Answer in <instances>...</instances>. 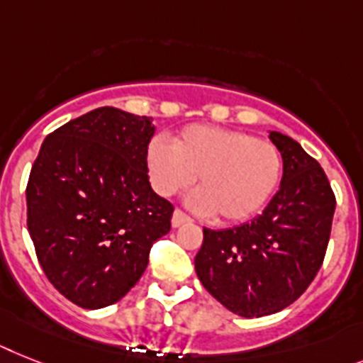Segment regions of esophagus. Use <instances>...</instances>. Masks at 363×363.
Returning <instances> with one entry per match:
<instances>
[{"label":"esophagus","instance_id":"1","mask_svg":"<svg viewBox=\"0 0 363 363\" xmlns=\"http://www.w3.org/2000/svg\"><path fill=\"white\" fill-rule=\"evenodd\" d=\"M191 223V217L189 215H185L182 209H174V213H172V226L174 228H178V226H182V224H187Z\"/></svg>","mask_w":363,"mask_h":363}]
</instances>
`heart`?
Here are the masks:
<instances>
[{
  "mask_svg": "<svg viewBox=\"0 0 363 363\" xmlns=\"http://www.w3.org/2000/svg\"><path fill=\"white\" fill-rule=\"evenodd\" d=\"M150 182L161 196L199 185L187 203L202 215L218 213L226 223L254 217L280 185L282 154L269 140L242 131L189 125L172 145L161 137L146 150Z\"/></svg>",
  "mask_w": 363,
  "mask_h": 363,
  "instance_id": "1",
  "label": "heart"
}]
</instances>
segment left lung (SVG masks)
<instances>
[{"instance_id": "left-lung-1", "label": "left lung", "mask_w": 363, "mask_h": 363, "mask_svg": "<svg viewBox=\"0 0 363 363\" xmlns=\"http://www.w3.org/2000/svg\"><path fill=\"white\" fill-rule=\"evenodd\" d=\"M269 139L284 161L278 193L250 223L203 228L194 257L202 286L248 319L277 313L306 291L325 259L336 209L321 164L280 131Z\"/></svg>"}]
</instances>
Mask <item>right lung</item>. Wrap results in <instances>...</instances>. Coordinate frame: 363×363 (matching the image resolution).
Here are the masks:
<instances>
[{
  "label": "right lung",
  "mask_w": 363,
  "mask_h": 363,
  "mask_svg": "<svg viewBox=\"0 0 363 363\" xmlns=\"http://www.w3.org/2000/svg\"><path fill=\"white\" fill-rule=\"evenodd\" d=\"M150 116L100 107L44 139L27 182V230L57 291L85 310L139 282L170 232L172 203L148 182Z\"/></svg>",
  "instance_id": "add662e5"
}]
</instances>
